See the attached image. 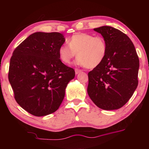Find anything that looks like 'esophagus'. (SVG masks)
<instances>
[{
	"label": "esophagus",
	"mask_w": 149,
	"mask_h": 149,
	"mask_svg": "<svg viewBox=\"0 0 149 149\" xmlns=\"http://www.w3.org/2000/svg\"><path fill=\"white\" fill-rule=\"evenodd\" d=\"M81 72H82L81 70H79V69H78V68H75V74H79V73Z\"/></svg>",
	"instance_id": "1"
}]
</instances>
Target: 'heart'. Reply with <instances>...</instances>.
<instances>
[{"label":"heart","instance_id":"b5f03b06","mask_svg":"<svg viewBox=\"0 0 149 149\" xmlns=\"http://www.w3.org/2000/svg\"><path fill=\"white\" fill-rule=\"evenodd\" d=\"M68 44L61 45L58 50L60 58L65 64H70L77 54L78 64L95 68L101 64L107 53V42L100 36L78 33L68 40Z\"/></svg>","mask_w":149,"mask_h":149}]
</instances>
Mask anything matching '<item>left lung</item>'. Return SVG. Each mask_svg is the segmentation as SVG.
I'll return each instance as SVG.
<instances>
[{
    "label": "left lung",
    "instance_id": "left-lung-1",
    "mask_svg": "<svg viewBox=\"0 0 149 149\" xmlns=\"http://www.w3.org/2000/svg\"><path fill=\"white\" fill-rule=\"evenodd\" d=\"M94 30L106 41L107 53L101 64L88 73L87 93L99 108L116 110L137 89L139 60L134 45L123 32L110 26Z\"/></svg>",
    "mask_w": 149,
    "mask_h": 149
}]
</instances>
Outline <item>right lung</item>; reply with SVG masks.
<instances>
[{
    "mask_svg": "<svg viewBox=\"0 0 149 149\" xmlns=\"http://www.w3.org/2000/svg\"><path fill=\"white\" fill-rule=\"evenodd\" d=\"M64 35L58 32L34 33L14 50L8 79L14 99L35 116H44L58 109L65 89L75 71L63 64L58 50Z\"/></svg>",
    "mask_w": 149,
    "mask_h": 149,
    "instance_id": "add662e5",
    "label": "right lung"
}]
</instances>
